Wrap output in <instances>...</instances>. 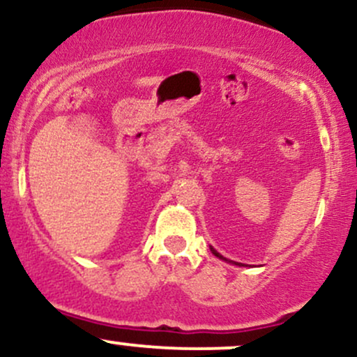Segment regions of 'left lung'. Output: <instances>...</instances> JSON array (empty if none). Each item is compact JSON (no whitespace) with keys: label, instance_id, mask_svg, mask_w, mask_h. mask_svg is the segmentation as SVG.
I'll use <instances>...</instances> for the list:
<instances>
[{"label":"left lung","instance_id":"1","mask_svg":"<svg viewBox=\"0 0 357 357\" xmlns=\"http://www.w3.org/2000/svg\"><path fill=\"white\" fill-rule=\"evenodd\" d=\"M211 253H213V255H215V257H218V258H221V260H227V258H225L223 255H220V253H218V252H216V250H215V248H211ZM227 261H230V260H227ZM235 265H240V264H238V261H235Z\"/></svg>","mask_w":357,"mask_h":357}]
</instances>
